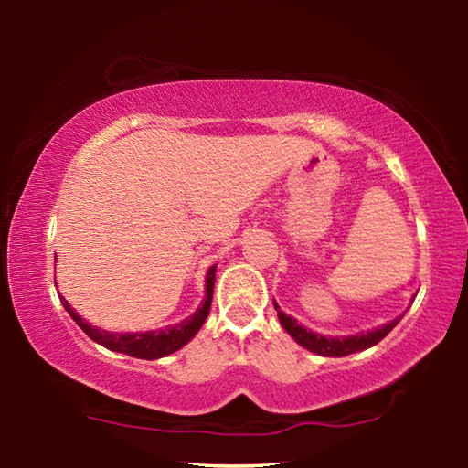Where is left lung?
Wrapping results in <instances>:
<instances>
[{"label":"left lung","mask_w":468,"mask_h":468,"mask_svg":"<svg viewBox=\"0 0 468 468\" xmlns=\"http://www.w3.org/2000/svg\"><path fill=\"white\" fill-rule=\"evenodd\" d=\"M274 310L279 312V320L282 324V328L289 332V335L297 340L301 346H305L307 351L312 353H318L324 355V357H346V355L351 353H357L363 351V348H369L378 345L379 340H382L388 332H390L396 324L400 322V318L392 320L390 324H384V326H379L376 330H369V332H361L357 336H346V338H332V336H322V335H315V332L307 330L297 324V320H292L291 315L282 314L279 310V305L274 303Z\"/></svg>","instance_id":"left-lung-1"}]
</instances>
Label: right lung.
Listing matches in <instances>:
<instances>
[{"instance_id": "add662e5", "label": "right lung", "mask_w": 468, "mask_h": 468, "mask_svg": "<svg viewBox=\"0 0 468 468\" xmlns=\"http://www.w3.org/2000/svg\"><path fill=\"white\" fill-rule=\"evenodd\" d=\"M212 292H215V266L210 268L208 274H206V299L200 310H197L194 315H189L187 320L165 330L132 332V335L130 332L120 335V332H105V330L94 328L89 322H84L63 297H61V305L66 307V312L72 315V320L94 340V343L102 345L105 348H109V351L125 353L130 355V357H138V359H161L165 355L176 353L177 348L184 346L187 340L202 328V324L210 314Z\"/></svg>"}]
</instances>
